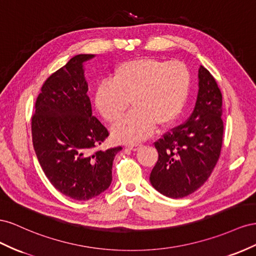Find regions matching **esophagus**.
I'll return each mask as SVG.
<instances>
[{
	"instance_id": "obj_1",
	"label": "esophagus",
	"mask_w": 256,
	"mask_h": 256,
	"mask_svg": "<svg viewBox=\"0 0 256 256\" xmlns=\"http://www.w3.org/2000/svg\"><path fill=\"white\" fill-rule=\"evenodd\" d=\"M140 144H128V146H126L128 147V149H130V150H132V151H136L137 149H138V147H140Z\"/></svg>"
}]
</instances>
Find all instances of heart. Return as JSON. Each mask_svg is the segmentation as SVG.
<instances>
[{"instance_id":"b5f03b06","label":"heart","mask_w":256,"mask_h":256,"mask_svg":"<svg viewBox=\"0 0 256 256\" xmlns=\"http://www.w3.org/2000/svg\"><path fill=\"white\" fill-rule=\"evenodd\" d=\"M191 72L184 63L136 58L116 65L110 82L100 84L94 106L109 122L118 121L130 104L132 110L112 128L114 140L136 144L154 130L170 126L184 110L191 89Z\"/></svg>"}]
</instances>
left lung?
<instances>
[{"label": "left lung", "instance_id": "left-lung-1", "mask_svg": "<svg viewBox=\"0 0 256 256\" xmlns=\"http://www.w3.org/2000/svg\"><path fill=\"white\" fill-rule=\"evenodd\" d=\"M221 116L222 93L212 75L200 65L192 114L154 142L158 160L150 182L158 192L182 198L205 184L220 156L224 128Z\"/></svg>", "mask_w": 256, "mask_h": 256}]
</instances>
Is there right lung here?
I'll return each instance as SVG.
<instances>
[{
	"instance_id": "add662e5",
	"label": "right lung",
	"mask_w": 256,
	"mask_h": 256,
	"mask_svg": "<svg viewBox=\"0 0 256 256\" xmlns=\"http://www.w3.org/2000/svg\"><path fill=\"white\" fill-rule=\"evenodd\" d=\"M94 54H77L42 86L32 116L33 147L46 177L58 191L88 200L109 188L112 163L121 147L94 148L108 137L88 96L84 63Z\"/></svg>"
}]
</instances>
